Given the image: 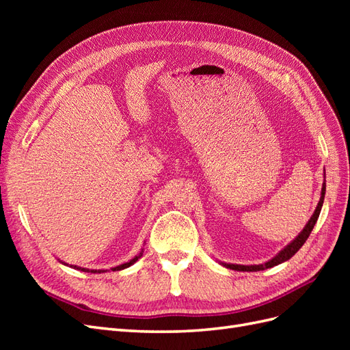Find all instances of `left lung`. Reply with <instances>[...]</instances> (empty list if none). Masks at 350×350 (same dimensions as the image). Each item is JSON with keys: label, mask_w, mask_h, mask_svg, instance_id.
<instances>
[{"label": "left lung", "mask_w": 350, "mask_h": 350, "mask_svg": "<svg viewBox=\"0 0 350 350\" xmlns=\"http://www.w3.org/2000/svg\"><path fill=\"white\" fill-rule=\"evenodd\" d=\"M324 194H325V183L323 184L321 198H320V201H319V206H317V208H315V211H314V215H312L311 219L308 220V224H306V226L304 228V230L301 232V234H299L298 237H296V238L289 243V245H286V247L278 254L276 257L271 258V260L267 261V262H264V264H258V266H241V264H226V262H224V266L228 267V269H230V270H237V271H260V270L270 269V267H273V266H278V264H280V262H283V261H286V260L292 258V257L295 256V254L299 251V248L304 245L305 241L308 239V237H310V234H311V230L314 229L315 221H317V219H319L321 207H323Z\"/></svg>", "instance_id": "left-lung-1"}]
</instances>
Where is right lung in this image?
I'll list each match as a JSON object with an SVG mask.
<instances>
[{
    "instance_id": "obj_1",
    "label": "right lung",
    "mask_w": 350,
    "mask_h": 350,
    "mask_svg": "<svg viewBox=\"0 0 350 350\" xmlns=\"http://www.w3.org/2000/svg\"><path fill=\"white\" fill-rule=\"evenodd\" d=\"M143 256V252H140L139 256H135L133 260H130L129 262H124V264H121V266H118V267H113L112 269V271H116V270H122V269H126V267H130L131 264H134L137 260H139L140 257ZM74 269H77V270H81V271H88V273H103V270H88V269H81V267H77V266H74Z\"/></svg>"
}]
</instances>
